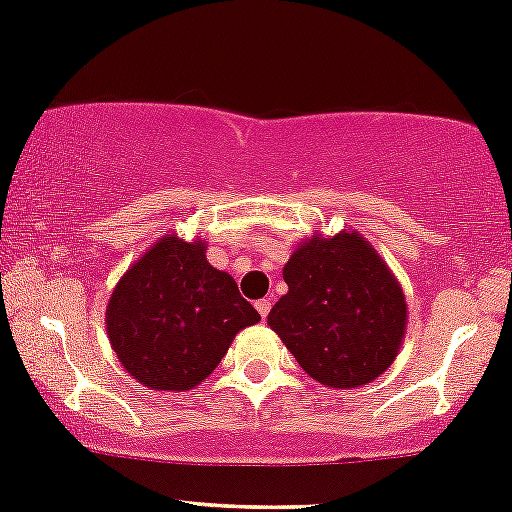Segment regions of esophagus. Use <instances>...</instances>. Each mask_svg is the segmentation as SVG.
Listing matches in <instances>:
<instances>
[{
  "label": "esophagus",
  "mask_w": 512,
  "mask_h": 512,
  "mask_svg": "<svg viewBox=\"0 0 512 512\" xmlns=\"http://www.w3.org/2000/svg\"><path fill=\"white\" fill-rule=\"evenodd\" d=\"M255 308H257V311H260L262 318H267V316H269V308H272V301H269V299H260V301L255 303Z\"/></svg>",
  "instance_id": "1"
}]
</instances>
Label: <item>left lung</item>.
I'll list each match as a JSON object with an SVG mask.
<instances>
[{
	"label": "left lung",
	"mask_w": 512,
	"mask_h": 512,
	"mask_svg": "<svg viewBox=\"0 0 512 512\" xmlns=\"http://www.w3.org/2000/svg\"><path fill=\"white\" fill-rule=\"evenodd\" d=\"M289 291L267 325L301 369L330 389H357L391 367L403 345L408 303L362 233L311 235L284 265Z\"/></svg>",
	"instance_id": "left-lung-1"
}]
</instances>
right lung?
I'll return each mask as SVG.
<instances>
[{"label": "right lung", "instance_id": "1", "mask_svg": "<svg viewBox=\"0 0 512 512\" xmlns=\"http://www.w3.org/2000/svg\"><path fill=\"white\" fill-rule=\"evenodd\" d=\"M260 313L228 272L211 267L204 240L162 235L111 291L106 335L121 367L153 391H189L218 367Z\"/></svg>", "mask_w": 512, "mask_h": 512}]
</instances>
